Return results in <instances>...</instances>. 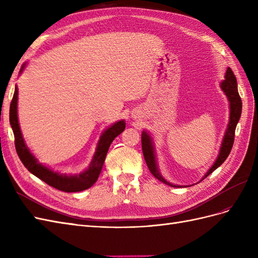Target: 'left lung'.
<instances>
[{"mask_svg":"<svg viewBox=\"0 0 258 258\" xmlns=\"http://www.w3.org/2000/svg\"><path fill=\"white\" fill-rule=\"evenodd\" d=\"M221 88L224 91L225 95L227 96L228 101H229V108H230L229 122H228L227 129H226V131H225V136H224L223 142L221 145V150H220V153H218L217 158H216L215 162L213 163V166L208 170V172L205 174V176L200 179V182L202 181V179H205L208 175L212 173L214 170H216L218 167H220L222 163L226 160V158L228 157V155L230 154V151H231V147L233 145V141H235V131H236L237 123L240 119L241 112H242V102H241V98H240L239 92H238L237 80H236V76L231 71L230 68H227V71H226V74H225V80L221 83ZM141 139H142L143 156H144V159L146 161V165L151 171V173L156 178L159 179L160 182L165 183L171 187H181L179 185H174V184L169 183L160 174L159 170H158V166H157V161H156L153 139L150 136V134L146 132L145 130H143Z\"/></svg>","mask_w":258,"mask_h":258,"instance_id":"1","label":"left lung"}]
</instances>
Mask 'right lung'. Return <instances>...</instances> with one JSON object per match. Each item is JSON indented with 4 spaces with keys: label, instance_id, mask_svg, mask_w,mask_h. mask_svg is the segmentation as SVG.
<instances>
[{
    "label": "right lung",
    "instance_id": "add662e5",
    "mask_svg": "<svg viewBox=\"0 0 258 258\" xmlns=\"http://www.w3.org/2000/svg\"><path fill=\"white\" fill-rule=\"evenodd\" d=\"M26 64L21 67L20 73L23 71ZM17 103H18V89L17 86L15 87L14 97L11 102L10 107V122L14 132L15 137V146H16V152L19 156L21 162L31 173L34 174L46 184L53 187V188L66 191V192H75V191H82L89 188L93 184L97 182V179L102 170L103 163L106 157V154L108 148H110L111 143L113 140L119 136L126 127V122L124 120H119L115 122L113 126L107 128L102 132L100 137V140L97 145V150L93 158L90 162V165L87 170L84 172L75 175H68L54 172L49 168L45 167L42 163L37 161L34 156L31 154L28 146L25 143V140L22 138L21 130L19 127L18 121V115H17Z\"/></svg>",
    "mask_w": 258,
    "mask_h": 258
}]
</instances>
